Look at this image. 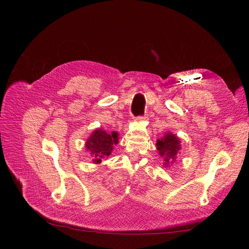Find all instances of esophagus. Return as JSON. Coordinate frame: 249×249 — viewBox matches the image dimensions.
Instances as JSON below:
<instances>
[{
	"mask_svg": "<svg viewBox=\"0 0 249 249\" xmlns=\"http://www.w3.org/2000/svg\"><path fill=\"white\" fill-rule=\"evenodd\" d=\"M138 122H142V121H146L147 120V116L144 115V116H138L136 119Z\"/></svg>",
	"mask_w": 249,
	"mask_h": 249,
	"instance_id": "esophagus-1",
	"label": "esophagus"
}]
</instances>
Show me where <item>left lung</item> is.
I'll use <instances>...</instances> for the list:
<instances>
[{"instance_id":"1","label":"left lung","mask_w":249,"mask_h":249,"mask_svg":"<svg viewBox=\"0 0 249 249\" xmlns=\"http://www.w3.org/2000/svg\"><path fill=\"white\" fill-rule=\"evenodd\" d=\"M157 150L160 157L163 158V166L165 168L170 167L176 161L178 156L181 154V141L176 134L170 132L165 133L163 137L156 142Z\"/></svg>"}]
</instances>
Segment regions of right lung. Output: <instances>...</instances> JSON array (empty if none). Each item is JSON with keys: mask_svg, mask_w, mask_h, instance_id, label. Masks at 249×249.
<instances>
[{"mask_svg": "<svg viewBox=\"0 0 249 249\" xmlns=\"http://www.w3.org/2000/svg\"><path fill=\"white\" fill-rule=\"evenodd\" d=\"M117 142H119V133L112 132L108 134L102 128H96L87 140L84 147L91 154L92 163L99 165L103 159L107 158L112 154L113 145H116Z\"/></svg>", "mask_w": 249, "mask_h": 249, "instance_id": "1", "label": "right lung"}]
</instances>
